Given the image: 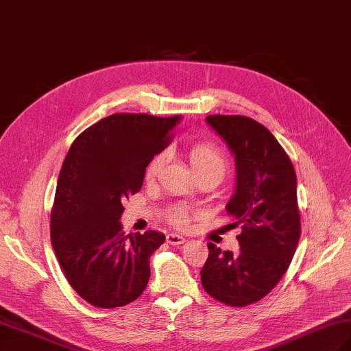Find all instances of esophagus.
<instances>
[{"instance_id":"esophagus-1","label":"esophagus","mask_w":351,"mask_h":351,"mask_svg":"<svg viewBox=\"0 0 351 351\" xmlns=\"http://www.w3.org/2000/svg\"><path fill=\"white\" fill-rule=\"evenodd\" d=\"M166 241L171 245H180V244H184L185 238L182 235H178V234H167L166 235Z\"/></svg>"}]
</instances>
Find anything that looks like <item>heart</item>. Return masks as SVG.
Masks as SVG:
<instances>
[{
	"mask_svg": "<svg viewBox=\"0 0 351 351\" xmlns=\"http://www.w3.org/2000/svg\"><path fill=\"white\" fill-rule=\"evenodd\" d=\"M190 162L193 169L196 170L197 175L202 173H217L220 178L226 175L229 161L225 152L220 147L211 143H196L190 147L189 151ZM164 162H166V152H158L152 156V160L149 161L145 178L147 181L154 180V178L160 173ZM169 221L175 226H184L189 220V210L181 205L173 206L169 213Z\"/></svg>",
	"mask_w": 351,
	"mask_h": 351,
	"instance_id": "b5f03b06",
	"label": "heart"
}]
</instances>
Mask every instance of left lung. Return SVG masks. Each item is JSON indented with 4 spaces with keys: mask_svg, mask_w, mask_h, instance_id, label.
<instances>
[{
    "mask_svg": "<svg viewBox=\"0 0 351 351\" xmlns=\"http://www.w3.org/2000/svg\"><path fill=\"white\" fill-rule=\"evenodd\" d=\"M206 122L235 155L237 187L226 205L240 226V252L208 243L202 287L228 306L256 303L287 273L302 232L297 178L289 156L264 125L245 116L211 114Z\"/></svg>",
    "mask_w": 351,
    "mask_h": 351,
    "instance_id": "obj_1",
    "label": "left lung"
}]
</instances>
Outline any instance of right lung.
I'll list each match as a JSON object with an SVG mask.
<instances>
[{
    "mask_svg": "<svg viewBox=\"0 0 351 351\" xmlns=\"http://www.w3.org/2000/svg\"><path fill=\"white\" fill-rule=\"evenodd\" d=\"M178 122L180 116L114 113L81 132L66 155L51 210V243L69 285L95 308L125 306L147 285L149 258L166 237L155 230L125 235L119 219Z\"/></svg>",
    "mask_w": 351,
    "mask_h": 351,
    "instance_id": "1",
    "label": "right lung"
}]
</instances>
